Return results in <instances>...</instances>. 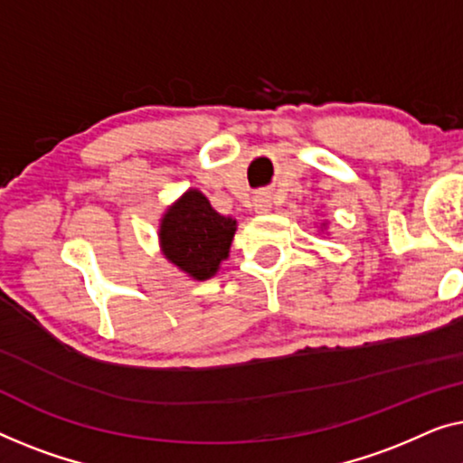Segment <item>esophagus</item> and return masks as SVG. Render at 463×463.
I'll use <instances>...</instances> for the list:
<instances>
[{
    "mask_svg": "<svg viewBox=\"0 0 463 463\" xmlns=\"http://www.w3.org/2000/svg\"><path fill=\"white\" fill-rule=\"evenodd\" d=\"M253 210H256L258 213H264L270 210V197L269 194H258L256 199H253Z\"/></svg>",
    "mask_w": 463,
    "mask_h": 463,
    "instance_id": "obj_1",
    "label": "esophagus"
}]
</instances>
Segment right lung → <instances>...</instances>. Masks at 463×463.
Instances as JSON below:
<instances>
[{
	"label": "right lung",
	"instance_id": "add662e5",
	"mask_svg": "<svg viewBox=\"0 0 463 463\" xmlns=\"http://www.w3.org/2000/svg\"><path fill=\"white\" fill-rule=\"evenodd\" d=\"M237 222L210 205L205 194L188 191L161 220V247L167 260L197 281H205L229 256Z\"/></svg>",
	"mask_w": 463,
	"mask_h": 463
}]
</instances>
